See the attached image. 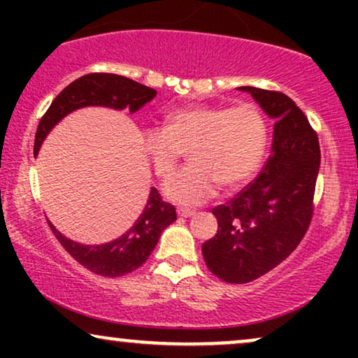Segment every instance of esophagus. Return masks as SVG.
<instances>
[{"label":"esophagus","instance_id":"34e87169","mask_svg":"<svg viewBox=\"0 0 358 358\" xmlns=\"http://www.w3.org/2000/svg\"><path fill=\"white\" fill-rule=\"evenodd\" d=\"M178 215H180V217H185V219H187V217L195 215V212L188 210V208H178Z\"/></svg>","mask_w":358,"mask_h":358}]
</instances>
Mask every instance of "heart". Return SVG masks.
I'll return each instance as SVG.
<instances>
[{
	"label": "heart",
	"instance_id": "1",
	"mask_svg": "<svg viewBox=\"0 0 358 358\" xmlns=\"http://www.w3.org/2000/svg\"><path fill=\"white\" fill-rule=\"evenodd\" d=\"M268 139V122L257 106H190L170 110L163 127L146 129L141 145L162 178L188 150L190 165L171 175L163 192L171 202L193 207L213 199L220 185L234 190L248 183L264 159Z\"/></svg>",
	"mask_w": 358,
	"mask_h": 358
}]
</instances>
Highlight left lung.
I'll return each instance as SVG.
<instances>
[{"label": "left lung", "mask_w": 358, "mask_h": 358, "mask_svg": "<svg viewBox=\"0 0 358 358\" xmlns=\"http://www.w3.org/2000/svg\"><path fill=\"white\" fill-rule=\"evenodd\" d=\"M274 119L273 150L252 183L212 210L217 234L203 242L207 268L225 282L264 276L298 248L313 217L318 134L293 99L278 90L239 87Z\"/></svg>", "instance_id": "left-lung-1"}]
</instances>
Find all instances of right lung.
Returning <instances> with one entry per match:
<instances>
[{
    "label": "right lung",
    "instance_id": "add662e5",
    "mask_svg": "<svg viewBox=\"0 0 358 358\" xmlns=\"http://www.w3.org/2000/svg\"><path fill=\"white\" fill-rule=\"evenodd\" d=\"M156 96V90L131 80L116 73H87L72 84H69L59 96L53 99L50 108L40 119L35 134V156L38 155L43 139L50 133L52 127L72 110L87 108V106H102L110 109H129L136 113L146 102ZM176 220L175 207L163 202L156 188L150 190V199L145 210L134 222L129 231L110 241L108 244L84 245L67 239L50 224L52 232L79 264L87 268L90 273L106 278H119L133 273L146 262L150 254L158 244L159 236L170 224Z\"/></svg>",
    "mask_w": 358,
    "mask_h": 358
}]
</instances>
